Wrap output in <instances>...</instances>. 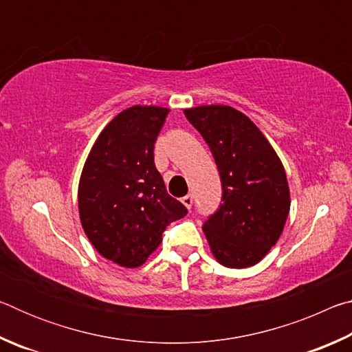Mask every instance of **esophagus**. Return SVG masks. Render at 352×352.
I'll list each match as a JSON object with an SVG mask.
<instances>
[{"instance_id":"34e87169","label":"esophagus","mask_w":352,"mask_h":352,"mask_svg":"<svg viewBox=\"0 0 352 352\" xmlns=\"http://www.w3.org/2000/svg\"><path fill=\"white\" fill-rule=\"evenodd\" d=\"M182 204L188 208V210H190V208H192V204H194V199H192V195L190 194H188V195H184V197L182 199Z\"/></svg>"}]
</instances>
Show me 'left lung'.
I'll use <instances>...</instances> for the list:
<instances>
[{"mask_svg": "<svg viewBox=\"0 0 352 352\" xmlns=\"http://www.w3.org/2000/svg\"><path fill=\"white\" fill-rule=\"evenodd\" d=\"M210 146L222 182V204L204 223L210 248L230 269L252 267L270 252L290 210L284 166L261 130L228 105L184 110Z\"/></svg>", "mask_w": 352, "mask_h": 352, "instance_id": "8db88e82", "label": "left lung"}]
</instances>
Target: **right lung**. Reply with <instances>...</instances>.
<instances>
[{
    "label": "right lung",
    "mask_w": 352,
    "mask_h": 352,
    "mask_svg": "<svg viewBox=\"0 0 352 352\" xmlns=\"http://www.w3.org/2000/svg\"><path fill=\"white\" fill-rule=\"evenodd\" d=\"M168 109L133 105L109 122L88 155L79 182L83 231L105 259L144 264L170 222L188 214L155 168L153 148Z\"/></svg>",
    "instance_id": "add662e5"
}]
</instances>
